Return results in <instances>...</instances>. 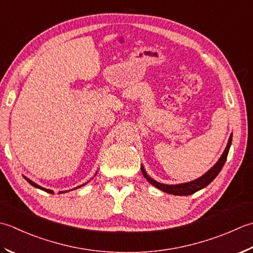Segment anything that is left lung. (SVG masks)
<instances>
[{
	"mask_svg": "<svg viewBox=\"0 0 253 253\" xmlns=\"http://www.w3.org/2000/svg\"><path fill=\"white\" fill-rule=\"evenodd\" d=\"M231 141H233V134H230L229 140H228V143H227V146H226L224 153L221 154V156L219 157L217 163H216L210 170H208V171H206L203 174V176H201L200 178L195 179V180H192V181L179 183V184H165V183L157 182L156 180H154L153 178L148 176L143 165L141 166L142 173L149 183L153 184L155 188L162 190V191H164V192L169 193V194H173V195H190V194H193L197 191H199V190L208 187V185L211 182H212L216 177H217V174L219 173L221 168H223V166H224L226 159H227V155H228L229 148H230V145H231Z\"/></svg>",
	"mask_w": 253,
	"mask_h": 253,
	"instance_id": "obj_1",
	"label": "left lung"
}]
</instances>
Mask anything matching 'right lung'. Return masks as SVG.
I'll use <instances>...</instances> for the list:
<instances>
[{
    "label": "right lung",
    "instance_id": "1",
    "mask_svg": "<svg viewBox=\"0 0 253 253\" xmlns=\"http://www.w3.org/2000/svg\"><path fill=\"white\" fill-rule=\"evenodd\" d=\"M97 173V172H96ZM24 178L26 179V180H27V182H29L30 184H32L33 185V187H35V188H37V189H40V190H43V191H45V192H48V193H51V194H53L54 192L52 191V190H50V189H45V188H42V187H40V185L39 184H37V183H35L34 181H32V180H30V179H28L27 177H25L24 176ZM89 181H87V182H85V183H83V184H82V185H79V187H76V188H74V189H77V188H81V187H83V185H85L86 183H88ZM73 189V190H74ZM66 192H68V191H60L59 193H66Z\"/></svg>",
    "mask_w": 253,
    "mask_h": 253
}]
</instances>
